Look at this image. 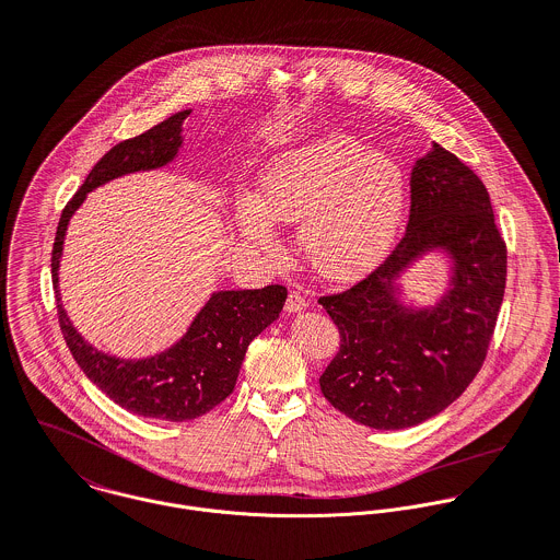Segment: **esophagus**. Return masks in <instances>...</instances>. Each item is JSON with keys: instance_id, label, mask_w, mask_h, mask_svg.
<instances>
[{"instance_id": "obj_1", "label": "esophagus", "mask_w": 560, "mask_h": 560, "mask_svg": "<svg viewBox=\"0 0 560 560\" xmlns=\"http://www.w3.org/2000/svg\"><path fill=\"white\" fill-rule=\"evenodd\" d=\"M284 308H287V313H300V311H304V308H306V300H304V295H300L298 291H291V293H289V298H287Z\"/></svg>"}]
</instances>
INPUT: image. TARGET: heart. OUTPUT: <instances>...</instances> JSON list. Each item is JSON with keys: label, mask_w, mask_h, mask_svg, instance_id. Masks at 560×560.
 <instances>
[{"label": "heart", "mask_w": 560, "mask_h": 560, "mask_svg": "<svg viewBox=\"0 0 560 560\" xmlns=\"http://www.w3.org/2000/svg\"><path fill=\"white\" fill-rule=\"evenodd\" d=\"M401 165L343 132H326L273 154L260 172L258 197L241 192V234L260 252L280 249L276 221H300L311 267L335 282L375 269L390 252L406 210Z\"/></svg>", "instance_id": "heart-1"}]
</instances>
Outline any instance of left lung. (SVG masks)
I'll return each mask as SVG.
<instances>
[{
  "label": "left lung",
  "instance_id": "obj_1",
  "mask_svg": "<svg viewBox=\"0 0 560 560\" xmlns=\"http://www.w3.org/2000/svg\"><path fill=\"white\" fill-rule=\"evenodd\" d=\"M428 255L448 282L430 305L405 302L400 280ZM506 287V245L482 180L432 143L410 172V217L393 254L352 289L322 298L341 350L324 397L375 430L412 428L445 410L480 372Z\"/></svg>",
  "mask_w": 560,
  "mask_h": 560
}]
</instances>
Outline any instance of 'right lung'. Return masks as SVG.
Segmentation results:
<instances>
[{
    "instance_id": "1",
    "label": "right lung",
    "mask_w": 560,
    "mask_h": 560,
    "mask_svg": "<svg viewBox=\"0 0 560 560\" xmlns=\"http://www.w3.org/2000/svg\"><path fill=\"white\" fill-rule=\"evenodd\" d=\"M188 115L190 108L180 110L152 130L108 150L65 206L51 252L58 322L75 363L121 408L163 421L201 417L234 390L247 346L278 319L287 302V289L269 284L265 289L214 291L174 346L143 359H119L97 350L75 330L60 302L58 269L67 225L86 195L115 178L174 163L185 145L183 124Z\"/></svg>"
}]
</instances>
